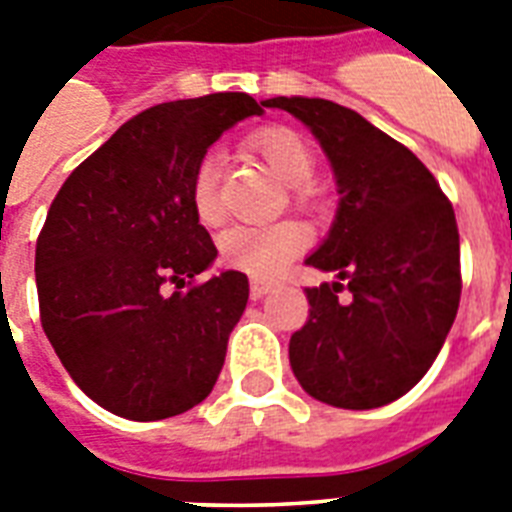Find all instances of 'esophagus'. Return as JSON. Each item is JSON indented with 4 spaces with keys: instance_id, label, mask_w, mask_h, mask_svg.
<instances>
[{
    "instance_id": "obj_1",
    "label": "esophagus",
    "mask_w": 512,
    "mask_h": 512,
    "mask_svg": "<svg viewBox=\"0 0 512 512\" xmlns=\"http://www.w3.org/2000/svg\"><path fill=\"white\" fill-rule=\"evenodd\" d=\"M271 289H273L271 281H263V279H252V284H249V292H252V297L268 295Z\"/></svg>"
}]
</instances>
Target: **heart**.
I'll list each match as a JSON object with an SVG mask.
<instances>
[{
    "instance_id": "b5f03b06",
    "label": "heart",
    "mask_w": 512,
    "mask_h": 512,
    "mask_svg": "<svg viewBox=\"0 0 512 512\" xmlns=\"http://www.w3.org/2000/svg\"><path fill=\"white\" fill-rule=\"evenodd\" d=\"M252 148L263 156V162L292 188V196L300 207L313 204V172L316 154L297 132L273 130L257 132ZM220 177H223V156L209 151L199 159L191 177V207L199 223L215 225L223 220V196H220ZM308 244V233L295 220H279L271 225H233L220 236V257L233 271L249 273L255 279H273L295 260Z\"/></svg>"
}]
</instances>
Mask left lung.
Returning a JSON list of instances; mask_svg holds the SVG:
<instances>
[{"mask_svg": "<svg viewBox=\"0 0 512 512\" xmlns=\"http://www.w3.org/2000/svg\"><path fill=\"white\" fill-rule=\"evenodd\" d=\"M263 106L316 135L340 193L329 236L305 260L337 281L305 289L311 316L289 340L292 372L329 406L390 404L425 377L460 308L452 201L409 148L356 111L324 98Z\"/></svg>", "mask_w": 512, "mask_h": 512, "instance_id": "left-lung-1", "label": "left lung"}]
</instances>
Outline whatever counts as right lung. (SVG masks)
Wrapping results in <instances>:
<instances>
[{
	"mask_svg": "<svg viewBox=\"0 0 512 512\" xmlns=\"http://www.w3.org/2000/svg\"><path fill=\"white\" fill-rule=\"evenodd\" d=\"M247 92L172 100L132 116L52 199L36 239L42 329L71 380L127 420H167L215 388L249 300L239 271L193 279L217 249L191 207L207 148L247 116ZM188 286L163 295V284Z\"/></svg>",
	"mask_w": 512,
	"mask_h": 512,
	"instance_id": "1",
	"label": "right lung"
}]
</instances>
